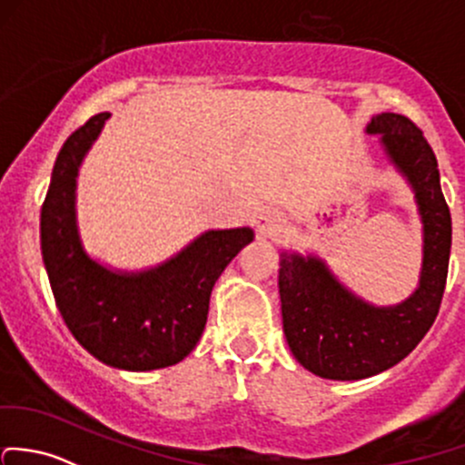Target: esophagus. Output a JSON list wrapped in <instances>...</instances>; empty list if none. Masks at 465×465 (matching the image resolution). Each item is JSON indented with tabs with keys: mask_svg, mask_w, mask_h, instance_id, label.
<instances>
[{
	"mask_svg": "<svg viewBox=\"0 0 465 465\" xmlns=\"http://www.w3.org/2000/svg\"><path fill=\"white\" fill-rule=\"evenodd\" d=\"M282 224H285V220H282L281 213L276 212H262L261 216L256 218V227H258V233L261 236H276L278 232L282 229Z\"/></svg>",
	"mask_w": 465,
	"mask_h": 465,
	"instance_id": "esophagus-1",
	"label": "esophagus"
}]
</instances>
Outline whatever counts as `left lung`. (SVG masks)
Listing matches in <instances>:
<instances>
[{
	"mask_svg": "<svg viewBox=\"0 0 465 465\" xmlns=\"http://www.w3.org/2000/svg\"><path fill=\"white\" fill-rule=\"evenodd\" d=\"M365 131L381 135L390 163L412 187L423 223V265L412 296L376 307L341 285L321 258L282 253L278 292L287 345L302 368L334 381L383 372L421 343L441 307L450 261V209L421 129L405 115L381 114Z\"/></svg>",
	"mask_w": 465,
	"mask_h": 465,
	"instance_id": "1",
	"label": "left lung"
}]
</instances>
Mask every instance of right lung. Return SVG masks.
<instances>
[{"label": "right lung", "instance_id": "add662e5", "mask_svg": "<svg viewBox=\"0 0 465 465\" xmlns=\"http://www.w3.org/2000/svg\"><path fill=\"white\" fill-rule=\"evenodd\" d=\"M109 115H93L57 153L39 218L42 258L57 310L77 343L111 368L146 372L180 363L195 348L213 285L253 232L212 229L144 272H114L93 261L77 232L75 184Z\"/></svg>", "mask_w": 465, "mask_h": 465}]
</instances>
